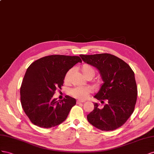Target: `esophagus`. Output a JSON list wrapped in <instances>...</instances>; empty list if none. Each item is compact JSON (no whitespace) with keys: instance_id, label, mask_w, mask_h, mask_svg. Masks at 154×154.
<instances>
[{"instance_id":"esophagus-1","label":"esophagus","mask_w":154,"mask_h":154,"mask_svg":"<svg viewBox=\"0 0 154 154\" xmlns=\"http://www.w3.org/2000/svg\"><path fill=\"white\" fill-rule=\"evenodd\" d=\"M85 100H77V104L82 103H85Z\"/></svg>"}]
</instances>
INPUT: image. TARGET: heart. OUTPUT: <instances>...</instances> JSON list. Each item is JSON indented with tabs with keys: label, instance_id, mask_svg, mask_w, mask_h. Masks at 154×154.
<instances>
[{
	"label": "heart",
	"instance_id": "heart-1",
	"mask_svg": "<svg viewBox=\"0 0 154 154\" xmlns=\"http://www.w3.org/2000/svg\"><path fill=\"white\" fill-rule=\"evenodd\" d=\"M81 70L82 73H83L84 75L88 78V77H93L95 74V72L94 68L88 64H82L81 66ZM73 70L72 69H69L68 71L66 73L64 77V81L65 83H68L70 81V79H71V75L72 74ZM91 92V90L90 88L88 87H81V86H78L75 87L71 90L70 91V94L71 95L79 99H85L89 95V94Z\"/></svg>",
	"mask_w": 154,
	"mask_h": 154
}]
</instances>
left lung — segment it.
<instances>
[{
	"mask_svg": "<svg viewBox=\"0 0 154 154\" xmlns=\"http://www.w3.org/2000/svg\"><path fill=\"white\" fill-rule=\"evenodd\" d=\"M82 60L98 69L104 82L94 97L103 103L102 109L98 103L87 116L90 123L103 131L119 128L134 112L137 100V88L135 75L130 66L117 57L109 54L80 55Z\"/></svg>",
	"mask_w": 154,
	"mask_h": 154,
	"instance_id": "left-lung-1",
	"label": "left lung"
}]
</instances>
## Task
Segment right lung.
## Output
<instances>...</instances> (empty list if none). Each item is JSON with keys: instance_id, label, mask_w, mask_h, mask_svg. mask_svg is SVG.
Segmentation results:
<instances>
[{"instance_id": "1", "label": "right lung", "mask_w": 154, "mask_h": 154, "mask_svg": "<svg viewBox=\"0 0 154 154\" xmlns=\"http://www.w3.org/2000/svg\"><path fill=\"white\" fill-rule=\"evenodd\" d=\"M82 60L78 56L54 55L44 57L30 64L20 87V102L33 124L51 128L62 123L76 100L66 95L62 100L53 99L63 85L66 73Z\"/></svg>"}]
</instances>
